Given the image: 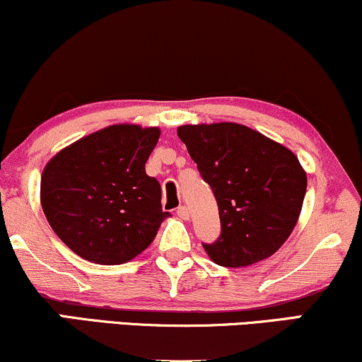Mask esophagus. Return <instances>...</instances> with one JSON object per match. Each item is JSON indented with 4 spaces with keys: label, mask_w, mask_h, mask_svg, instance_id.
Segmentation results:
<instances>
[{
    "label": "esophagus",
    "mask_w": 362,
    "mask_h": 362,
    "mask_svg": "<svg viewBox=\"0 0 362 362\" xmlns=\"http://www.w3.org/2000/svg\"><path fill=\"white\" fill-rule=\"evenodd\" d=\"M177 216L180 217V219L189 221V217H190V211H189V209H187L185 206H180V207L177 209Z\"/></svg>",
    "instance_id": "obj_1"
}]
</instances>
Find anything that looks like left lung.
<instances>
[{"label": "left lung", "instance_id": "obj_1", "mask_svg": "<svg viewBox=\"0 0 362 362\" xmlns=\"http://www.w3.org/2000/svg\"><path fill=\"white\" fill-rule=\"evenodd\" d=\"M200 177L211 185L221 236L202 245L216 264L241 268L280 250L297 224L307 175L288 148L236 123L177 129Z\"/></svg>", "mask_w": 362, "mask_h": 362}]
</instances>
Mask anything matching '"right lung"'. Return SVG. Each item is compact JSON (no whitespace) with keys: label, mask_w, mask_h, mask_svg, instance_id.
Returning <instances> with one entry per match:
<instances>
[{"label":"right lung","mask_w":362,"mask_h":362,"mask_svg":"<svg viewBox=\"0 0 362 362\" xmlns=\"http://www.w3.org/2000/svg\"><path fill=\"white\" fill-rule=\"evenodd\" d=\"M158 128L112 124L64 148L42 173L47 221L65 246L98 264H121L145 251L168 212L145 163Z\"/></svg>","instance_id":"obj_1"}]
</instances>
